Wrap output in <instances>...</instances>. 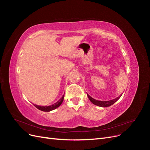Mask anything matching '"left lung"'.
Instances as JSON below:
<instances>
[{
    "label": "left lung",
    "mask_w": 150,
    "mask_h": 150,
    "mask_svg": "<svg viewBox=\"0 0 150 150\" xmlns=\"http://www.w3.org/2000/svg\"><path fill=\"white\" fill-rule=\"evenodd\" d=\"M87 95H88V97L89 99L90 100V101L93 104H94V105H97V106L102 107H110V106L112 105L113 104L115 103L117 100H118L120 98V97H120H118L115 99L109 100V101H100V100H97L93 99V97H91L88 94H87Z\"/></svg>",
    "instance_id": "1"
}]
</instances>
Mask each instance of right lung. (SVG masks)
I'll list each match as a JSON object with an SVG mask.
<instances>
[{
  "mask_svg": "<svg viewBox=\"0 0 150 150\" xmlns=\"http://www.w3.org/2000/svg\"><path fill=\"white\" fill-rule=\"evenodd\" d=\"M64 95L62 96V97L60 99L59 101H58L57 102L55 103L54 104H53V105H52L51 106L41 107V106H39V105H34L37 108H38V110H42V111H43V112H50V111H51V110H53L56 109V108H57L58 107H59L61 105V103H62L63 100H64Z\"/></svg>",
  "mask_w": 150,
  "mask_h": 150,
  "instance_id": "right-lung-1",
  "label": "right lung"
}]
</instances>
